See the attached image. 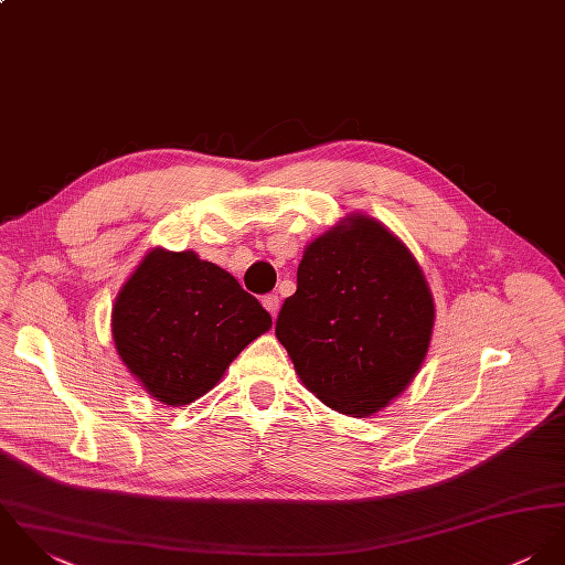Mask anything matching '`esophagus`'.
<instances>
[{
    "label": "esophagus",
    "instance_id": "1",
    "mask_svg": "<svg viewBox=\"0 0 565 565\" xmlns=\"http://www.w3.org/2000/svg\"><path fill=\"white\" fill-rule=\"evenodd\" d=\"M262 303H264V308H266L273 317H277V312H279V297H277V295H264V297H262Z\"/></svg>",
    "mask_w": 565,
    "mask_h": 565
}]
</instances>
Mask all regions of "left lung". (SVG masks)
Wrapping results in <instances>:
<instances>
[{"label": "left lung", "mask_w": 565, "mask_h": 565, "mask_svg": "<svg viewBox=\"0 0 565 565\" xmlns=\"http://www.w3.org/2000/svg\"><path fill=\"white\" fill-rule=\"evenodd\" d=\"M433 326V295L411 250L377 221L353 216L306 248L275 334L323 404L366 417L411 384Z\"/></svg>", "instance_id": "1"}]
</instances>
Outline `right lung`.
<instances>
[{
  "mask_svg": "<svg viewBox=\"0 0 565 565\" xmlns=\"http://www.w3.org/2000/svg\"><path fill=\"white\" fill-rule=\"evenodd\" d=\"M270 326V315L235 277L192 250H150L115 299V349L168 406L203 397Z\"/></svg>",
  "mask_w": 565,
  "mask_h": 565,
  "instance_id": "right-lung-1",
  "label": "right lung"
}]
</instances>
